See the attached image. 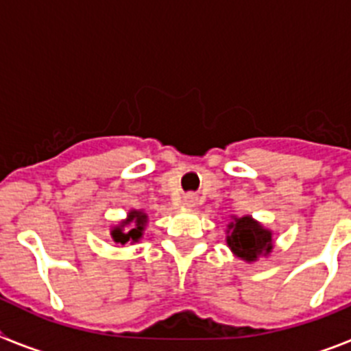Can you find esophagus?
<instances>
[{"mask_svg":"<svg viewBox=\"0 0 351 351\" xmlns=\"http://www.w3.org/2000/svg\"><path fill=\"white\" fill-rule=\"evenodd\" d=\"M182 204H184L188 209H193V207H197V204H198V197L195 193L184 195V200H182Z\"/></svg>","mask_w":351,"mask_h":351,"instance_id":"1","label":"esophagus"}]
</instances>
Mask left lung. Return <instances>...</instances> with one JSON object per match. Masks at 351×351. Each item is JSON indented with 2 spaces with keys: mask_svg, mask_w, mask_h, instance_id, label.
<instances>
[{
  "mask_svg": "<svg viewBox=\"0 0 351 351\" xmlns=\"http://www.w3.org/2000/svg\"><path fill=\"white\" fill-rule=\"evenodd\" d=\"M226 246L237 258L255 263L260 256L271 255L274 234L253 216H232L226 225Z\"/></svg>",
  "mask_w": 351,
  "mask_h": 351,
  "instance_id": "1",
  "label": "left lung"
}]
</instances>
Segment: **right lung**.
Returning <instances> with one entry per match:
<instances>
[{
	"label": "right lung",
	"mask_w": 351,
	"mask_h": 351,
	"mask_svg": "<svg viewBox=\"0 0 351 351\" xmlns=\"http://www.w3.org/2000/svg\"><path fill=\"white\" fill-rule=\"evenodd\" d=\"M147 221L149 216L144 213V209H130L125 219L110 226V237L114 243L121 246L141 243L147 228Z\"/></svg>",
	"instance_id": "right-lung-1"
}]
</instances>
